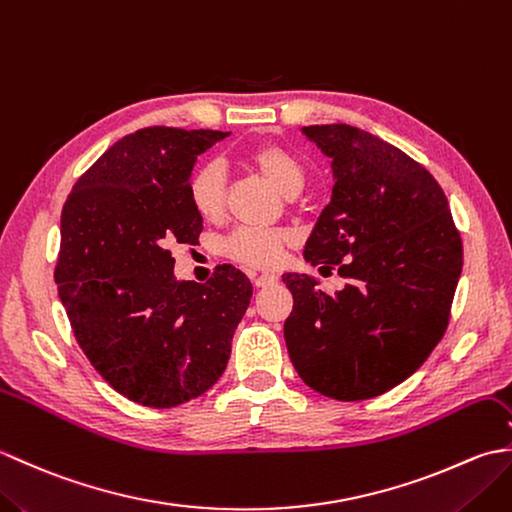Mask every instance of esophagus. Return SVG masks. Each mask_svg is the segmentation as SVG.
<instances>
[{
    "instance_id": "1",
    "label": "esophagus",
    "mask_w": 512,
    "mask_h": 512,
    "mask_svg": "<svg viewBox=\"0 0 512 512\" xmlns=\"http://www.w3.org/2000/svg\"><path fill=\"white\" fill-rule=\"evenodd\" d=\"M253 281H255L257 288H268V286H275L279 277L273 275V273H262V275H255Z\"/></svg>"
}]
</instances>
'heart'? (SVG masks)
Masks as SVG:
<instances>
[{
	"label": "heart",
	"mask_w": 512,
	"mask_h": 512,
	"mask_svg": "<svg viewBox=\"0 0 512 512\" xmlns=\"http://www.w3.org/2000/svg\"><path fill=\"white\" fill-rule=\"evenodd\" d=\"M244 160L288 198H295L306 184V169H303L301 160L277 143L253 145L246 149ZM187 198L202 220H220L226 204V173L220 162H204L191 173L187 182ZM288 244L290 233L279 231V228L242 226L224 239L222 250L226 257L235 259L239 264L273 268L279 264Z\"/></svg>",
	"instance_id": "b5f03b06"
}]
</instances>
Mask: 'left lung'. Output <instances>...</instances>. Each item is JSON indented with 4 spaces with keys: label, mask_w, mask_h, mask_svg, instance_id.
<instances>
[{
    "label": "left lung",
    "mask_w": 512,
    "mask_h": 512,
    "mask_svg": "<svg viewBox=\"0 0 512 512\" xmlns=\"http://www.w3.org/2000/svg\"><path fill=\"white\" fill-rule=\"evenodd\" d=\"M332 158V200L306 255L347 279L325 295L288 273L284 323L303 383L334 400H367L407 380L447 332L462 273V239L436 178L405 151L352 125L301 129Z\"/></svg>",
    "instance_id": "8db88e82"
}]
</instances>
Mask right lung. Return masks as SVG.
<instances>
[{"instance_id":"right-lung-1","label":"right lung","mask_w":512,"mask_h":512,"mask_svg":"<svg viewBox=\"0 0 512 512\" xmlns=\"http://www.w3.org/2000/svg\"><path fill=\"white\" fill-rule=\"evenodd\" d=\"M226 136L138 129L107 149L63 204L59 299L96 372L138 405L178 407L211 389L253 297L231 264L206 284L173 277L171 246L202 233L187 198L195 158Z\"/></svg>"}]
</instances>
